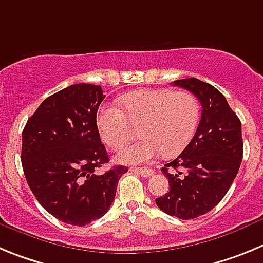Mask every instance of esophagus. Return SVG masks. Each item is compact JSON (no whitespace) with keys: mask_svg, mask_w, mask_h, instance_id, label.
<instances>
[{"mask_svg":"<svg viewBox=\"0 0 263 263\" xmlns=\"http://www.w3.org/2000/svg\"><path fill=\"white\" fill-rule=\"evenodd\" d=\"M131 172L137 173L141 177H151L155 173L152 169H148V167H131Z\"/></svg>","mask_w":263,"mask_h":263,"instance_id":"esophagus-1","label":"esophagus"}]
</instances>
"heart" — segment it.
Masks as SVG:
<instances>
[{
    "label": "heart",
    "mask_w": 263,
    "mask_h": 263,
    "mask_svg": "<svg viewBox=\"0 0 263 263\" xmlns=\"http://www.w3.org/2000/svg\"><path fill=\"white\" fill-rule=\"evenodd\" d=\"M123 111L115 106L99 108L97 127L102 140L112 149H122L140 126L134 145L120 152L119 160L144 164L158 157L176 156L193 140L200 118L198 99L190 91L170 89H139L120 98Z\"/></svg>",
    "instance_id": "b5f03b06"
}]
</instances>
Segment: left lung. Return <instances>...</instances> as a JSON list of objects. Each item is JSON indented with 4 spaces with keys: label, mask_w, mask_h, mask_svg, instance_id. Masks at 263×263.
Here are the masks:
<instances>
[{
    "label": "left lung",
    "mask_w": 263,
    "mask_h": 263,
    "mask_svg": "<svg viewBox=\"0 0 263 263\" xmlns=\"http://www.w3.org/2000/svg\"><path fill=\"white\" fill-rule=\"evenodd\" d=\"M173 85L191 91L203 110L193 140L161 169L170 190L157 198L156 204L170 216L190 220L219 204L235 181L243 153L241 122L212 85L194 77L177 80Z\"/></svg>",
    "instance_id": "left-lung-1"
}]
</instances>
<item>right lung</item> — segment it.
Instances as JSON below:
<instances>
[{
    "mask_svg": "<svg viewBox=\"0 0 263 263\" xmlns=\"http://www.w3.org/2000/svg\"><path fill=\"white\" fill-rule=\"evenodd\" d=\"M102 87L74 84L46 98L22 132V167L32 194L47 212L70 226L101 219L114 202L126 166L108 162L97 127Z\"/></svg>",
    "mask_w": 263,
    "mask_h": 263,
    "instance_id": "add662e5",
    "label": "right lung"
}]
</instances>
